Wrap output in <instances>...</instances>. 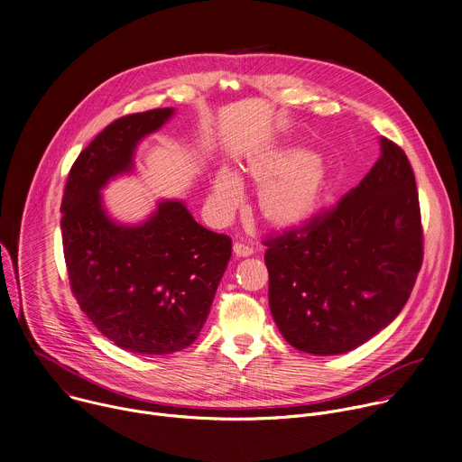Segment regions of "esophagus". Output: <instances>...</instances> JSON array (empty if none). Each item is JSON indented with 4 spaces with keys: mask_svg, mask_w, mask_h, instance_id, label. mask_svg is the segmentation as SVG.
<instances>
[{
    "mask_svg": "<svg viewBox=\"0 0 462 462\" xmlns=\"http://www.w3.org/2000/svg\"><path fill=\"white\" fill-rule=\"evenodd\" d=\"M233 251H235V254H238V257H251V254H253V247L245 245L242 242H235Z\"/></svg>",
    "mask_w": 462,
    "mask_h": 462,
    "instance_id": "esophagus-1",
    "label": "esophagus"
}]
</instances>
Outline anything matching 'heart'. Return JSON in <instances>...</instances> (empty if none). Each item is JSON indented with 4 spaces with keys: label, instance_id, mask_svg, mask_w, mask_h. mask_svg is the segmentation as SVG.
I'll use <instances>...</instances> for the list:
<instances>
[{
    "label": "heart",
    "instance_id": "heart-1",
    "mask_svg": "<svg viewBox=\"0 0 462 462\" xmlns=\"http://www.w3.org/2000/svg\"><path fill=\"white\" fill-rule=\"evenodd\" d=\"M244 174L261 187L259 213L275 229L293 231L309 224L328 198L334 174L330 167L302 144H284L253 153L244 165ZM242 199V183L226 167L213 180L211 205L227 217Z\"/></svg>",
    "mask_w": 462,
    "mask_h": 462
}]
</instances>
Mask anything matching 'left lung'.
<instances>
[{"mask_svg":"<svg viewBox=\"0 0 462 462\" xmlns=\"http://www.w3.org/2000/svg\"><path fill=\"white\" fill-rule=\"evenodd\" d=\"M270 310L297 350L334 356L394 321L422 266L415 174L393 141L337 208L268 244Z\"/></svg>","mask_w":462,"mask_h":462,"instance_id":"obj_1","label":"left lung"}]
</instances>
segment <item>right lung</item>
<instances>
[{"mask_svg":"<svg viewBox=\"0 0 462 462\" xmlns=\"http://www.w3.org/2000/svg\"><path fill=\"white\" fill-rule=\"evenodd\" d=\"M174 108L121 117L73 163L62 198V244L80 310L117 346L165 356L199 336L231 259V238L199 226L183 199H160L139 224L110 217L102 189L132 174L137 144Z\"/></svg>","mask_w":462,"mask_h":462,"instance_id":"1","label":"right lung"}]
</instances>
